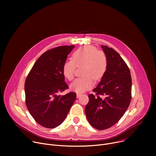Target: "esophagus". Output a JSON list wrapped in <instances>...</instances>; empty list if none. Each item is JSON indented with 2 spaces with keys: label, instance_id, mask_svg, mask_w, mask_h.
I'll use <instances>...</instances> for the list:
<instances>
[{
  "label": "esophagus",
  "instance_id": "34e87169",
  "mask_svg": "<svg viewBox=\"0 0 156 156\" xmlns=\"http://www.w3.org/2000/svg\"><path fill=\"white\" fill-rule=\"evenodd\" d=\"M81 95V93H77V94H76V97H77V98H80Z\"/></svg>",
  "mask_w": 156,
  "mask_h": 156
}]
</instances>
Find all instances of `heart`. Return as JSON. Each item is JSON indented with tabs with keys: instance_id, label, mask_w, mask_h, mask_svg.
<instances>
[{
	"instance_id": "heart-1",
	"label": "heart",
	"mask_w": 156,
	"mask_h": 156,
	"mask_svg": "<svg viewBox=\"0 0 156 156\" xmlns=\"http://www.w3.org/2000/svg\"><path fill=\"white\" fill-rule=\"evenodd\" d=\"M72 60H66L63 65V76L69 81L74 78L76 67L83 66V78H77L70 86L73 91L81 93L91 89L95 80H101L107 69V58L104 52L98 51L92 46H84L72 55Z\"/></svg>"
}]
</instances>
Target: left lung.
<instances>
[{
  "label": "left lung",
  "mask_w": 156,
  "mask_h": 156,
  "mask_svg": "<svg viewBox=\"0 0 156 156\" xmlns=\"http://www.w3.org/2000/svg\"><path fill=\"white\" fill-rule=\"evenodd\" d=\"M107 58V69L85 107L86 118L94 128L102 130L114 125L122 117L131 98L129 69L119 54L101 46Z\"/></svg>",
  "instance_id": "1"
}]
</instances>
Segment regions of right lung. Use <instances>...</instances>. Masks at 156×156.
<instances>
[{
	"instance_id": "right-lung-1",
	"label": "right lung",
	"mask_w": 156,
	"mask_h": 156,
	"mask_svg": "<svg viewBox=\"0 0 156 156\" xmlns=\"http://www.w3.org/2000/svg\"><path fill=\"white\" fill-rule=\"evenodd\" d=\"M75 46H60L44 52L36 60L25 83L29 112L41 126L54 128L65 119L76 95L57 94L69 87L62 72L63 63Z\"/></svg>"
}]
</instances>
